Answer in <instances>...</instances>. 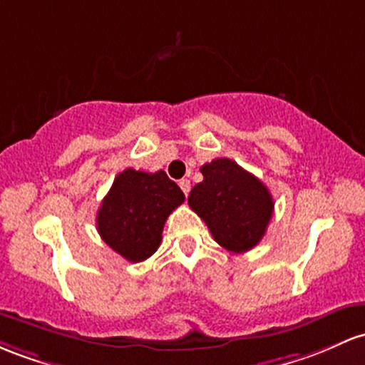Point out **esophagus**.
Listing matches in <instances>:
<instances>
[{"mask_svg":"<svg viewBox=\"0 0 365 365\" xmlns=\"http://www.w3.org/2000/svg\"><path fill=\"white\" fill-rule=\"evenodd\" d=\"M178 185H180V189L183 190V194L189 195V192H190V180L182 178V180H180V182H178Z\"/></svg>","mask_w":365,"mask_h":365,"instance_id":"1","label":"esophagus"}]
</instances>
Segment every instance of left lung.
Returning a JSON list of instances; mask_svg holds the SVG:
<instances>
[{"label":"left lung","instance_id":"1","mask_svg":"<svg viewBox=\"0 0 365 365\" xmlns=\"http://www.w3.org/2000/svg\"><path fill=\"white\" fill-rule=\"evenodd\" d=\"M201 173L204 180L190 190L189 206L220 246L232 253L253 250L274 213L270 192L262 180L227 158L206 163Z\"/></svg>","mask_w":365,"mask_h":365}]
</instances>
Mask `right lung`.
<instances>
[{
  "instance_id": "obj_1",
  "label": "right lung",
  "mask_w": 365,
  "mask_h": 365,
  "mask_svg": "<svg viewBox=\"0 0 365 365\" xmlns=\"http://www.w3.org/2000/svg\"><path fill=\"white\" fill-rule=\"evenodd\" d=\"M183 201V192L163 170L145 173L128 168L100 204V237L128 262H143L158 251L164 222Z\"/></svg>"
}]
</instances>
